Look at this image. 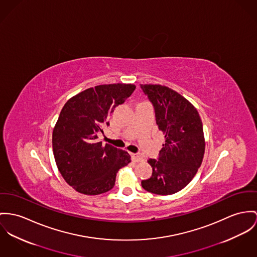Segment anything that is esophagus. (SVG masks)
<instances>
[{
    "mask_svg": "<svg viewBox=\"0 0 257 257\" xmlns=\"http://www.w3.org/2000/svg\"><path fill=\"white\" fill-rule=\"evenodd\" d=\"M130 155H131L132 160H133V161H135V162H141V161H143V160H144V158H143V157H142L141 155L133 154V153H131Z\"/></svg>",
    "mask_w": 257,
    "mask_h": 257,
    "instance_id": "obj_1",
    "label": "esophagus"
}]
</instances>
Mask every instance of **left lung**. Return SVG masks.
Here are the masks:
<instances>
[{
    "instance_id": "obj_1",
    "label": "left lung",
    "mask_w": 257,
    "mask_h": 257,
    "mask_svg": "<svg viewBox=\"0 0 257 257\" xmlns=\"http://www.w3.org/2000/svg\"><path fill=\"white\" fill-rule=\"evenodd\" d=\"M152 102L157 124L165 135L158 159L150 158L153 175L142 187L153 194L166 196L184 189L202 162L205 143L198 110L184 97L161 85H140Z\"/></svg>"
}]
</instances>
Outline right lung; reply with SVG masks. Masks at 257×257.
Masks as SVG:
<instances>
[{
    "label": "right lung",
    "instance_id": "add662e5",
    "mask_svg": "<svg viewBox=\"0 0 257 257\" xmlns=\"http://www.w3.org/2000/svg\"><path fill=\"white\" fill-rule=\"evenodd\" d=\"M133 84L89 88L68 99L53 132V151L61 176L74 190L95 196L114 187L116 173L131 162L125 151L98 142L108 116L135 91Z\"/></svg>",
    "mask_w": 257,
    "mask_h": 257
}]
</instances>
